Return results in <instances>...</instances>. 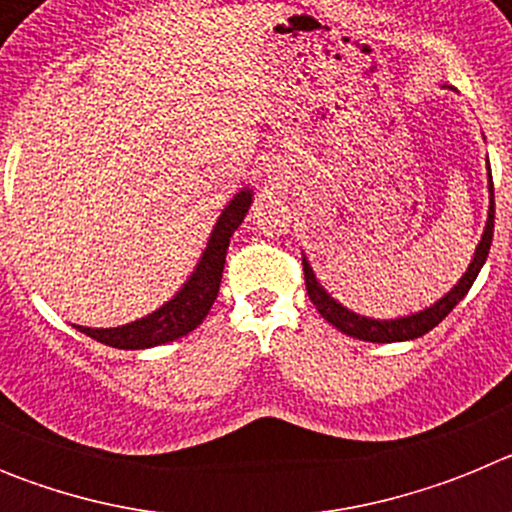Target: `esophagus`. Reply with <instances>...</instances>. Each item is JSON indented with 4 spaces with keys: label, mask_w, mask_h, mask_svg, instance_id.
Segmentation results:
<instances>
[{
    "label": "esophagus",
    "mask_w": 512,
    "mask_h": 512,
    "mask_svg": "<svg viewBox=\"0 0 512 512\" xmlns=\"http://www.w3.org/2000/svg\"><path fill=\"white\" fill-rule=\"evenodd\" d=\"M271 169H277V166H271Z\"/></svg>",
    "instance_id": "obj_1"
}]
</instances>
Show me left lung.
Listing matches in <instances>:
<instances>
[{
  "mask_svg": "<svg viewBox=\"0 0 512 512\" xmlns=\"http://www.w3.org/2000/svg\"><path fill=\"white\" fill-rule=\"evenodd\" d=\"M492 230H495V189H492V176H490V210H487V225H485V233H482V241L477 243L472 264L467 266L464 277L451 287V292H446V295H443L438 302H433L431 307L413 312V315H405V318L374 320V318H364V315H359V312L343 307L341 302H336L328 292H325L323 284L315 279V271H312L310 261L302 256L307 295H310L312 305L318 307L320 315H323L330 325H336L341 333H346V336H354L359 338V341H372V343L413 341V338L425 336L428 330L436 328V325L441 323V320L446 318V315H449L461 300H464V295H467L469 289H472L474 279H477L479 269L485 266L487 253H490Z\"/></svg>",
  "mask_w": 512,
  "mask_h": 512,
  "instance_id": "obj_1",
  "label": "left lung"
}]
</instances>
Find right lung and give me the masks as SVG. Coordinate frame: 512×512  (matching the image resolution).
<instances>
[{
    "label": "right lung",
    "instance_id": "1",
    "mask_svg": "<svg viewBox=\"0 0 512 512\" xmlns=\"http://www.w3.org/2000/svg\"><path fill=\"white\" fill-rule=\"evenodd\" d=\"M251 200L253 192L246 187L225 205L223 215L217 217L215 228H212L205 253L200 256V264L194 266L192 277L166 305L153 310L146 318L133 320L128 325H120V328H84V325H76V328L94 341L104 343V346L125 348V351L161 346V343L176 341V338L192 333L207 318L212 302L217 300L230 235L243 223Z\"/></svg>",
    "mask_w": 512,
    "mask_h": 512
}]
</instances>
